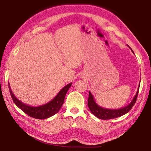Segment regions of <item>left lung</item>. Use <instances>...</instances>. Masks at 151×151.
Returning <instances> with one entry per match:
<instances>
[{"instance_id": "8db88e82", "label": "left lung", "mask_w": 151, "mask_h": 151, "mask_svg": "<svg viewBox=\"0 0 151 151\" xmlns=\"http://www.w3.org/2000/svg\"><path fill=\"white\" fill-rule=\"evenodd\" d=\"M133 51V50H132ZM133 53H134L133 51ZM139 84L138 86L137 93H136L135 96L131 103L127 106L122 109H104L103 107L99 106L95 101L93 96L91 94V93L89 91V94H88V106L91 112L95 116L98 117L99 119H114L116 117H119L120 116H122L126 113H127L129 111L132 109L133 105L137 100L138 92H139Z\"/></svg>"}]
</instances>
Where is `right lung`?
I'll use <instances>...</instances> for the list:
<instances>
[{"mask_svg":"<svg viewBox=\"0 0 151 151\" xmlns=\"http://www.w3.org/2000/svg\"><path fill=\"white\" fill-rule=\"evenodd\" d=\"M71 84L72 83L71 82V83L68 84L67 85L64 86L60 91L55 96V98L52 100H51L50 102L38 106H32L24 104L23 102H22L21 101H20L18 99L16 98V96H14L12 91L11 88H10L9 84V88L12 100H13L14 102L15 103V104L18 108L21 109L23 112L27 114L29 116L36 119H44L53 116V115L56 114L58 112L61 106H63L66 94H67L68 90H69L70 86H71Z\"/></svg>","mask_w":151,"mask_h":151,"instance_id":"obj_1","label":"right lung"}]
</instances>
